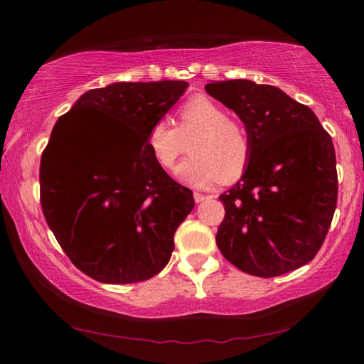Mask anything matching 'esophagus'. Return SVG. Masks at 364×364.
<instances>
[{
	"mask_svg": "<svg viewBox=\"0 0 364 364\" xmlns=\"http://www.w3.org/2000/svg\"><path fill=\"white\" fill-rule=\"evenodd\" d=\"M207 198H210V197L205 196V193H200V192H193V200H196L197 203H198V202H203V200H207Z\"/></svg>",
	"mask_w": 364,
	"mask_h": 364,
	"instance_id": "34e87169",
	"label": "esophagus"
}]
</instances>
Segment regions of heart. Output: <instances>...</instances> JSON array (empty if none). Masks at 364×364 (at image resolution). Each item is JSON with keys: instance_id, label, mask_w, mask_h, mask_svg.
Returning a JSON list of instances; mask_svg holds the SVG:
<instances>
[{"instance_id": "heart-1", "label": "heart", "mask_w": 364, "mask_h": 364, "mask_svg": "<svg viewBox=\"0 0 364 364\" xmlns=\"http://www.w3.org/2000/svg\"><path fill=\"white\" fill-rule=\"evenodd\" d=\"M188 142L191 157L177 167L176 176L193 187H207L220 178L233 182L247 171L252 144L242 124L205 96H196L177 112V129L166 119L151 126L146 137L149 152L162 168H172Z\"/></svg>"}]
</instances>
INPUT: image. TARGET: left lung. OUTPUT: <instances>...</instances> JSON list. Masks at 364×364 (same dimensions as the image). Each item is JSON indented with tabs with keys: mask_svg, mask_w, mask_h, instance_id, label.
<instances>
[{
	"mask_svg": "<svg viewBox=\"0 0 364 364\" xmlns=\"http://www.w3.org/2000/svg\"><path fill=\"white\" fill-rule=\"evenodd\" d=\"M205 91L242 119L252 144L247 171L218 197L225 207L215 237L222 255L262 278L306 265L336 208L331 136L310 107L275 86L232 79Z\"/></svg>",
	"mask_w": 364,
	"mask_h": 364,
	"instance_id": "1",
	"label": "left lung"
}]
</instances>
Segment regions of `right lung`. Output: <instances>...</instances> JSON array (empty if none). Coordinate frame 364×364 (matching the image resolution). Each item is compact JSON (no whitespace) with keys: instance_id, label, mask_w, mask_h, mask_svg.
Listing matches in <instances>:
<instances>
[{"instance_id":"right-lung-1","label":"right lung","mask_w":364,"mask_h":364,"mask_svg":"<svg viewBox=\"0 0 364 364\" xmlns=\"http://www.w3.org/2000/svg\"><path fill=\"white\" fill-rule=\"evenodd\" d=\"M186 81L91 89L58 119L39 167L44 218L64 253L102 283H137L171 260L191 188L154 161L146 137Z\"/></svg>"}]
</instances>
